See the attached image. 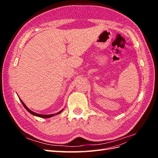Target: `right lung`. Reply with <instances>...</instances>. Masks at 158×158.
<instances>
[{
	"label": "right lung",
	"mask_w": 158,
	"mask_h": 158,
	"mask_svg": "<svg viewBox=\"0 0 158 158\" xmlns=\"http://www.w3.org/2000/svg\"><path fill=\"white\" fill-rule=\"evenodd\" d=\"M20 102H22V105L23 106V107H25V109L27 110V111L28 112H30L31 114H33V115L37 116V117H41V118H50V117H53V116L56 115V114H60L62 111H63V110H61V111H59V112H58V113H55V114H38V113H35V112H33V111H31V110H30L29 108L27 107V106H26V105L24 104V103H23V102L22 101L21 99H20Z\"/></svg>",
	"instance_id": "1"
}]
</instances>
